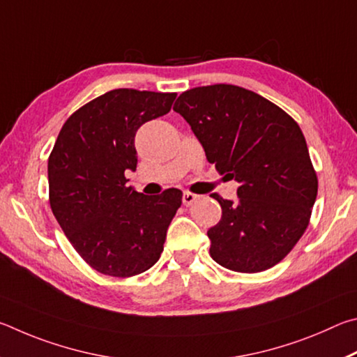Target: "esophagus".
<instances>
[{
	"mask_svg": "<svg viewBox=\"0 0 357 357\" xmlns=\"http://www.w3.org/2000/svg\"><path fill=\"white\" fill-rule=\"evenodd\" d=\"M197 199H199L197 195H192V192H190V191H185L182 201H183V205H186V207H190V205L195 204Z\"/></svg>",
	"mask_w": 357,
	"mask_h": 357,
	"instance_id": "obj_1",
	"label": "esophagus"
}]
</instances>
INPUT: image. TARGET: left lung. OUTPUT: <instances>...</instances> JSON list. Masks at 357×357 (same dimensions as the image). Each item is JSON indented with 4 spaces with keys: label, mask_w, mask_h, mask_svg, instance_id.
I'll return each instance as SVG.
<instances>
[{
    "label": "left lung",
    "mask_w": 357,
    "mask_h": 357,
    "mask_svg": "<svg viewBox=\"0 0 357 357\" xmlns=\"http://www.w3.org/2000/svg\"><path fill=\"white\" fill-rule=\"evenodd\" d=\"M174 111L191 125L207 160L240 183L236 201L211 195L222 216L208 229L210 255L236 273L279 264L309 226L318 178L295 119L245 87L183 92Z\"/></svg>",
    "instance_id": "left-lung-1"
}]
</instances>
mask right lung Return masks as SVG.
<instances>
[{
  "label": "right lung",
  "instance_id": "add662e5",
  "mask_svg": "<svg viewBox=\"0 0 357 357\" xmlns=\"http://www.w3.org/2000/svg\"><path fill=\"white\" fill-rule=\"evenodd\" d=\"M177 93L114 89L67 119L48 158L50 207L81 259L112 278L158 261L182 191L144 196L127 186L137 128L171 111Z\"/></svg>",
  "mask_w": 357,
  "mask_h": 357
}]
</instances>
